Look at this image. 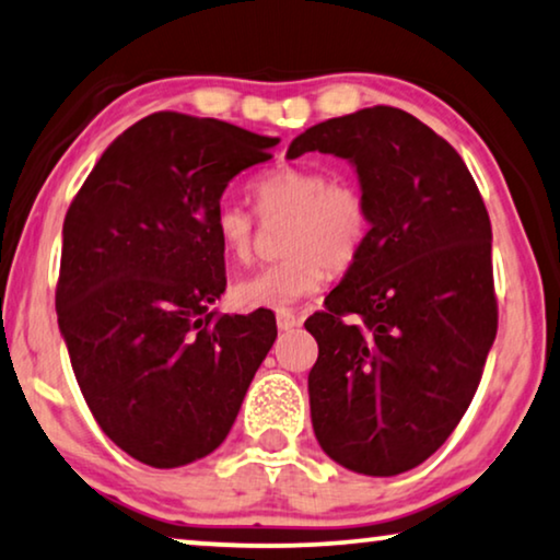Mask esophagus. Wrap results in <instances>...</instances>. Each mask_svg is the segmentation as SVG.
<instances>
[{
  "instance_id": "34e87169",
  "label": "esophagus",
  "mask_w": 560,
  "mask_h": 560,
  "mask_svg": "<svg viewBox=\"0 0 560 560\" xmlns=\"http://www.w3.org/2000/svg\"><path fill=\"white\" fill-rule=\"evenodd\" d=\"M300 323H303V320H300L295 313H290V311H280V313H278V328H280V330L298 328Z\"/></svg>"
}]
</instances>
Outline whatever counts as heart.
<instances>
[{"label":"heart","mask_w":560,"mask_h":560,"mask_svg":"<svg viewBox=\"0 0 560 560\" xmlns=\"http://www.w3.org/2000/svg\"><path fill=\"white\" fill-rule=\"evenodd\" d=\"M253 197L262 217H288L282 237L288 257L234 282L232 298L245 311L293 307L318 293L328 267L346 270L366 245L369 199L351 179H328L320 168L285 164L255 179ZM212 230L234 260H247L253 253V214L237 201L222 199L214 207Z\"/></svg>","instance_id":"1"}]
</instances>
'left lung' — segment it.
Returning <instances> with one entry per match:
<instances>
[{
    "mask_svg": "<svg viewBox=\"0 0 560 560\" xmlns=\"http://www.w3.org/2000/svg\"><path fill=\"white\" fill-rule=\"evenodd\" d=\"M351 161L369 199L366 245L305 328L315 440L371 477L417 467L472 401L498 334L492 230L452 145L392 105L323 120L290 143Z\"/></svg>",
    "mask_w": 560,
    "mask_h": 560,
    "instance_id": "1",
    "label": "left lung"
}]
</instances>
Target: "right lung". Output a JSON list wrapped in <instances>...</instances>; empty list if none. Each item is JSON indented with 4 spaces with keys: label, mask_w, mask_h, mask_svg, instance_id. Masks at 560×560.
I'll list each match as a JSON object with an SVG mask.
<instances>
[{
    "label": "right lung",
    "mask_w": 560,
    "mask_h": 560,
    "mask_svg": "<svg viewBox=\"0 0 560 560\" xmlns=\"http://www.w3.org/2000/svg\"><path fill=\"white\" fill-rule=\"evenodd\" d=\"M278 141L153 113L103 151L65 214L60 334L95 421L143 465L220 447L278 338L270 311H212L226 288L212 212Z\"/></svg>",
    "instance_id": "obj_1"
}]
</instances>
